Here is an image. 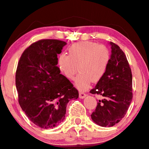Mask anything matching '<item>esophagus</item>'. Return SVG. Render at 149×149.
I'll return each instance as SVG.
<instances>
[{"label": "esophagus", "mask_w": 149, "mask_h": 149, "mask_svg": "<svg viewBox=\"0 0 149 149\" xmlns=\"http://www.w3.org/2000/svg\"><path fill=\"white\" fill-rule=\"evenodd\" d=\"M86 96H87V94H85V93H84V92H80L79 93V97H80V98H85L86 97Z\"/></svg>", "instance_id": "34e87169"}]
</instances>
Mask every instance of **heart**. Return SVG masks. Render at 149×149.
I'll return each mask as SVG.
<instances>
[{
  "label": "heart",
  "instance_id": "1",
  "mask_svg": "<svg viewBox=\"0 0 149 149\" xmlns=\"http://www.w3.org/2000/svg\"><path fill=\"white\" fill-rule=\"evenodd\" d=\"M68 51L69 55L61 54L58 57L57 65L69 80H73L79 70L75 80V85L79 90L85 91L92 81L101 80L110 62V53L106 46L86 41L72 44Z\"/></svg>",
  "mask_w": 149,
  "mask_h": 149
}]
</instances>
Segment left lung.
I'll use <instances>...</instances> for the list:
<instances>
[{"mask_svg":"<svg viewBox=\"0 0 149 149\" xmlns=\"http://www.w3.org/2000/svg\"><path fill=\"white\" fill-rule=\"evenodd\" d=\"M111 57L108 67L101 80L90 91L103 96L91 115L95 123L112 127L126 115L132 99V72L126 56L119 46L110 42Z\"/></svg>","mask_w":149,"mask_h":149,"instance_id":"left-lung-1","label":"left lung"}]
</instances>
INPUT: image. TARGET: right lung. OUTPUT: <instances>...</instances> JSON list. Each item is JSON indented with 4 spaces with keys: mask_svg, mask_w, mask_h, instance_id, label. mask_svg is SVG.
I'll use <instances>...</instances> for the list:
<instances>
[{
    "mask_svg": "<svg viewBox=\"0 0 149 149\" xmlns=\"http://www.w3.org/2000/svg\"><path fill=\"white\" fill-rule=\"evenodd\" d=\"M67 44L57 39H42L25 50L16 72L19 105L28 119L43 129L63 121L67 103L78 98V90L60 74L57 54Z\"/></svg>",
    "mask_w": 149,
    "mask_h": 149,
    "instance_id": "obj_1",
    "label": "right lung"
}]
</instances>
